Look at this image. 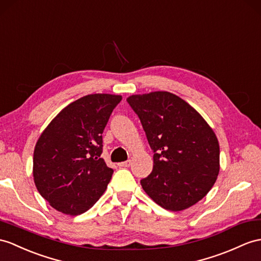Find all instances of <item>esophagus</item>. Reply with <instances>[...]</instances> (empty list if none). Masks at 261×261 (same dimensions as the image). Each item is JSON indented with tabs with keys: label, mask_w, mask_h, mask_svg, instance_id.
Returning <instances> with one entry per match:
<instances>
[{
	"label": "esophagus",
	"mask_w": 261,
	"mask_h": 261,
	"mask_svg": "<svg viewBox=\"0 0 261 261\" xmlns=\"http://www.w3.org/2000/svg\"><path fill=\"white\" fill-rule=\"evenodd\" d=\"M132 164V161H126V162H123V163H119L118 166L119 167H129Z\"/></svg>",
	"instance_id": "34e87169"
}]
</instances>
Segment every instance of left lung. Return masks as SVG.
<instances>
[{
  "instance_id": "1",
  "label": "left lung",
  "mask_w": 261,
  "mask_h": 261,
  "mask_svg": "<svg viewBox=\"0 0 261 261\" xmlns=\"http://www.w3.org/2000/svg\"><path fill=\"white\" fill-rule=\"evenodd\" d=\"M154 151V167L141 180L157 205L179 212L208 194L219 174V144L213 128L187 101L169 92L132 95Z\"/></svg>"
}]
</instances>
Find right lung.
<instances>
[{"mask_svg":"<svg viewBox=\"0 0 261 261\" xmlns=\"http://www.w3.org/2000/svg\"><path fill=\"white\" fill-rule=\"evenodd\" d=\"M120 100L112 94L81 97L57 114L37 139L34 182L56 211L81 215L104 194L114 170L100 158L101 134Z\"/></svg>","mask_w":261,"mask_h":261,"instance_id":"add662e5","label":"right lung"}]
</instances>
